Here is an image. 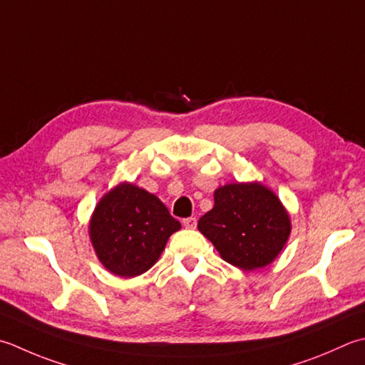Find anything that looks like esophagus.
I'll return each instance as SVG.
<instances>
[{
    "instance_id": "obj_1",
    "label": "esophagus",
    "mask_w": 365,
    "mask_h": 365,
    "mask_svg": "<svg viewBox=\"0 0 365 365\" xmlns=\"http://www.w3.org/2000/svg\"><path fill=\"white\" fill-rule=\"evenodd\" d=\"M183 226L187 227V230H196V226H197V220H196V218H192V217H190V218H185V220H183Z\"/></svg>"
}]
</instances>
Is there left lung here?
<instances>
[{
    "instance_id": "left-lung-1",
    "label": "left lung",
    "mask_w": 365,
    "mask_h": 365,
    "mask_svg": "<svg viewBox=\"0 0 365 365\" xmlns=\"http://www.w3.org/2000/svg\"><path fill=\"white\" fill-rule=\"evenodd\" d=\"M213 209L197 230L221 258L242 270L274 262L291 234V218L275 192L259 182H235L213 192Z\"/></svg>"
}]
</instances>
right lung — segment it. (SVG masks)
I'll use <instances>...</instances> for the list:
<instances>
[{"instance_id": "1", "label": "right lung", "mask_w": 365, "mask_h": 365, "mask_svg": "<svg viewBox=\"0 0 365 365\" xmlns=\"http://www.w3.org/2000/svg\"><path fill=\"white\" fill-rule=\"evenodd\" d=\"M180 227L155 195L121 182L99 199L88 234L103 266L113 275L133 278L160 259L169 237Z\"/></svg>"}]
</instances>
